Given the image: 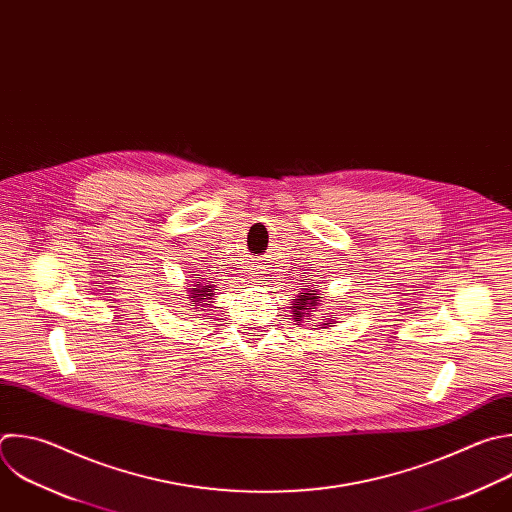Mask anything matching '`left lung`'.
<instances>
[{
	"instance_id": "obj_1",
	"label": "left lung",
	"mask_w": 512,
	"mask_h": 512,
	"mask_svg": "<svg viewBox=\"0 0 512 512\" xmlns=\"http://www.w3.org/2000/svg\"><path fill=\"white\" fill-rule=\"evenodd\" d=\"M317 301H319V299H317V293H303V295H299V299H295V303H291V305L295 307V315H293V319L299 323L305 310L308 311V313L305 314V317H309V311H313V309H315ZM323 325H327V323H323Z\"/></svg>"
}]
</instances>
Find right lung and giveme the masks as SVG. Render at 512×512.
<instances>
[{
  "label": "right lung",
  "instance_id": "add662e5",
  "mask_svg": "<svg viewBox=\"0 0 512 512\" xmlns=\"http://www.w3.org/2000/svg\"><path fill=\"white\" fill-rule=\"evenodd\" d=\"M193 291H195L193 297H195V301H199V303H203V299H213V293H209V291H211L209 285H205V287H195ZM207 305H209V303H207Z\"/></svg>",
  "mask_w": 512,
  "mask_h": 512
}]
</instances>
